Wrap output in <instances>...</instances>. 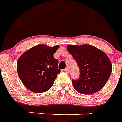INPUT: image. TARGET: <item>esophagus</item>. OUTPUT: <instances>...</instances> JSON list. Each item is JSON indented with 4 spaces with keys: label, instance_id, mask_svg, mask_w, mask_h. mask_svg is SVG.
<instances>
[{
    "label": "esophagus",
    "instance_id": "esophagus-1",
    "mask_svg": "<svg viewBox=\"0 0 122 122\" xmlns=\"http://www.w3.org/2000/svg\"><path fill=\"white\" fill-rule=\"evenodd\" d=\"M64 71H66V72L67 73H69V69H68V68H66V69H65Z\"/></svg>",
    "mask_w": 122,
    "mask_h": 122
}]
</instances>
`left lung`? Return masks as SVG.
I'll return each instance as SVG.
<instances>
[{"label": "left lung", "mask_w": 122, "mask_h": 122, "mask_svg": "<svg viewBox=\"0 0 122 122\" xmlns=\"http://www.w3.org/2000/svg\"><path fill=\"white\" fill-rule=\"evenodd\" d=\"M67 48L80 69L79 79L72 81L75 89L82 94H94L102 89L112 71L107 54L90 44L68 45Z\"/></svg>", "instance_id": "obj_1"}]
</instances>
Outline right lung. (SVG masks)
<instances>
[{
    "instance_id": "1",
    "label": "right lung",
    "mask_w": 122,
    "mask_h": 122,
    "mask_svg": "<svg viewBox=\"0 0 122 122\" xmlns=\"http://www.w3.org/2000/svg\"><path fill=\"white\" fill-rule=\"evenodd\" d=\"M58 45L50 47L39 44L24 52L17 62V71L23 85L34 93L47 92L60 73L58 61L53 54Z\"/></svg>"
}]
</instances>
